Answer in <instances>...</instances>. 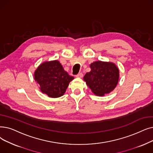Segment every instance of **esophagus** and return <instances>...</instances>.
I'll use <instances>...</instances> for the list:
<instances>
[{"mask_svg": "<svg viewBox=\"0 0 153 153\" xmlns=\"http://www.w3.org/2000/svg\"><path fill=\"white\" fill-rule=\"evenodd\" d=\"M76 77H83V74L82 73H79L77 75H76Z\"/></svg>", "mask_w": 153, "mask_h": 153, "instance_id": "esophagus-1", "label": "esophagus"}]
</instances>
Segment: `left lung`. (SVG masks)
Here are the masks:
<instances>
[{
    "label": "left lung",
    "mask_w": 153,
    "mask_h": 153,
    "mask_svg": "<svg viewBox=\"0 0 153 153\" xmlns=\"http://www.w3.org/2000/svg\"><path fill=\"white\" fill-rule=\"evenodd\" d=\"M91 69L84 76V80L94 94L103 96L113 91L117 84L119 71L115 64L96 61L90 65Z\"/></svg>",
    "instance_id": "left-lung-1"
}]
</instances>
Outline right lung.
Here are the masks:
<instances>
[{"mask_svg": "<svg viewBox=\"0 0 153 153\" xmlns=\"http://www.w3.org/2000/svg\"><path fill=\"white\" fill-rule=\"evenodd\" d=\"M34 79L42 93L56 98L64 95L69 82L74 77L69 75L61 63L55 60L40 65L34 72Z\"/></svg>", "mask_w": 153, "mask_h": 153, "instance_id": "obj_1", "label": "right lung"}]
</instances>
